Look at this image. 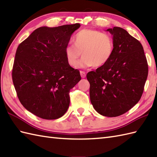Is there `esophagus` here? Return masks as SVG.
Listing matches in <instances>:
<instances>
[{
    "instance_id": "esophagus-1",
    "label": "esophagus",
    "mask_w": 157,
    "mask_h": 157,
    "mask_svg": "<svg viewBox=\"0 0 157 157\" xmlns=\"http://www.w3.org/2000/svg\"><path fill=\"white\" fill-rule=\"evenodd\" d=\"M79 73H80V75H81L82 78H84L86 77V73L84 71H79Z\"/></svg>"
}]
</instances>
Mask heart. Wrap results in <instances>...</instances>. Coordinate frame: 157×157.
<instances>
[{"mask_svg":"<svg viewBox=\"0 0 157 157\" xmlns=\"http://www.w3.org/2000/svg\"><path fill=\"white\" fill-rule=\"evenodd\" d=\"M73 41L74 45L65 46V55L67 62L73 67L78 65L79 68L101 67L109 61L114 51L111 36L96 29H82L77 33ZM82 54L83 57L79 63Z\"/></svg>","mask_w":157,"mask_h":157,"instance_id":"obj_1","label":"heart"}]
</instances>
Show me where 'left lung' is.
<instances>
[{
    "instance_id": "1",
    "label": "left lung",
    "mask_w": 157,
    "mask_h": 157,
    "mask_svg": "<svg viewBox=\"0 0 157 157\" xmlns=\"http://www.w3.org/2000/svg\"><path fill=\"white\" fill-rule=\"evenodd\" d=\"M113 36L114 51L109 61L88 73L93 107L105 117L124 114L136 105L144 91L148 63L142 45L125 29H106Z\"/></svg>"
}]
</instances>
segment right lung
Masks as SVG:
<instances>
[{
  "mask_svg": "<svg viewBox=\"0 0 157 157\" xmlns=\"http://www.w3.org/2000/svg\"><path fill=\"white\" fill-rule=\"evenodd\" d=\"M79 23L35 29L15 53L12 78L20 102L44 119L61 117L70 103L69 93L81 79L67 62L65 48Z\"/></svg>",
  "mask_w": 157,
  "mask_h": 157,
  "instance_id": "obj_1",
  "label": "right lung"
}]
</instances>
